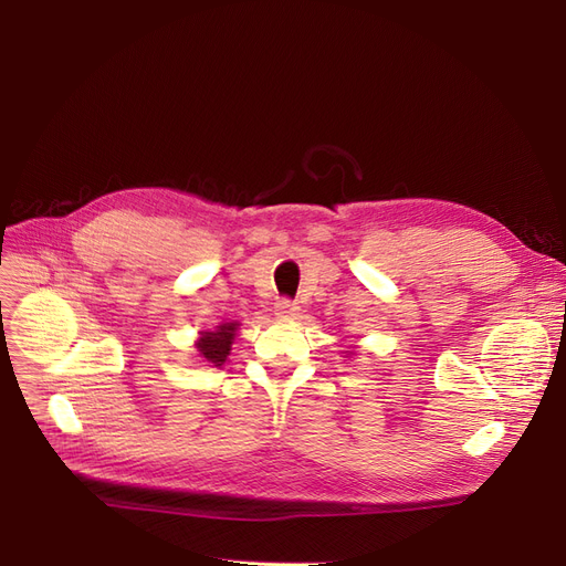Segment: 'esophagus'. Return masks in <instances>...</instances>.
Here are the masks:
<instances>
[{"label": "esophagus", "mask_w": 566, "mask_h": 566, "mask_svg": "<svg viewBox=\"0 0 566 566\" xmlns=\"http://www.w3.org/2000/svg\"><path fill=\"white\" fill-rule=\"evenodd\" d=\"M298 303H293V301H289V298H282V301H277L275 303V316L277 318H293V316H298Z\"/></svg>", "instance_id": "1"}]
</instances>
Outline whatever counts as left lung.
Returning a JSON list of instances; mask_svg holds the SVG:
<instances>
[{
	"instance_id": "8db88e82",
	"label": "left lung",
	"mask_w": 566,
	"mask_h": 566,
	"mask_svg": "<svg viewBox=\"0 0 566 566\" xmlns=\"http://www.w3.org/2000/svg\"><path fill=\"white\" fill-rule=\"evenodd\" d=\"M355 353V346H348V350H344V355L348 358V355H353Z\"/></svg>"
}]
</instances>
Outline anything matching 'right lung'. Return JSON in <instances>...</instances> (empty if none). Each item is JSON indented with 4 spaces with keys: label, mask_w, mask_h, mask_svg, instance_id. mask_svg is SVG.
I'll return each instance as SVG.
<instances>
[{
    "label": "right lung",
    "mask_w": 566,
    "mask_h": 566,
    "mask_svg": "<svg viewBox=\"0 0 566 566\" xmlns=\"http://www.w3.org/2000/svg\"><path fill=\"white\" fill-rule=\"evenodd\" d=\"M238 328H241V323L227 321V323L216 325L213 331H201L195 342L199 358L203 363H211L213 367H222L231 355V344L235 339Z\"/></svg>",
    "instance_id": "obj_1"
}]
</instances>
